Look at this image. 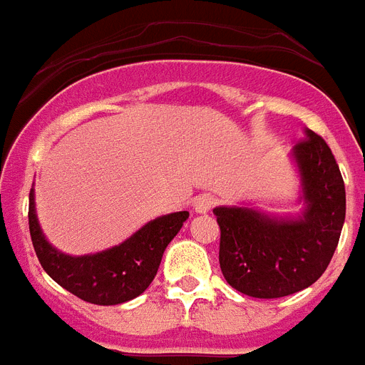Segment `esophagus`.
Listing matches in <instances>:
<instances>
[{"label":"esophagus","instance_id":"34e87169","mask_svg":"<svg viewBox=\"0 0 365 365\" xmlns=\"http://www.w3.org/2000/svg\"><path fill=\"white\" fill-rule=\"evenodd\" d=\"M215 207V197L211 194H200V196L194 197V209L196 212H209Z\"/></svg>","mask_w":365,"mask_h":365}]
</instances>
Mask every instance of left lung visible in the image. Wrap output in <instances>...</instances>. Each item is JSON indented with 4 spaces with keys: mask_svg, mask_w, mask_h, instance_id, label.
Wrapping results in <instances>:
<instances>
[{
    "mask_svg": "<svg viewBox=\"0 0 365 365\" xmlns=\"http://www.w3.org/2000/svg\"><path fill=\"white\" fill-rule=\"evenodd\" d=\"M292 160L305 209L273 217L252 207H217L218 262L228 284L250 298L273 299L311 287L326 271L345 222V182L330 147L305 130Z\"/></svg>",
    "mask_w": 365,
    "mask_h": 365,
    "instance_id": "8db88e82",
    "label": "left lung"
}]
</instances>
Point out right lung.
<instances>
[{"label":"right lung","mask_w":365,"mask_h":365,"mask_svg":"<svg viewBox=\"0 0 365 365\" xmlns=\"http://www.w3.org/2000/svg\"><path fill=\"white\" fill-rule=\"evenodd\" d=\"M30 235L43 269L67 292L94 305H118L137 298L156 277L164 250L188 218V211L150 220L132 237L96 255L69 256L54 249L41 232L30 192Z\"/></svg>","instance_id":"right-lung-1"}]
</instances>
